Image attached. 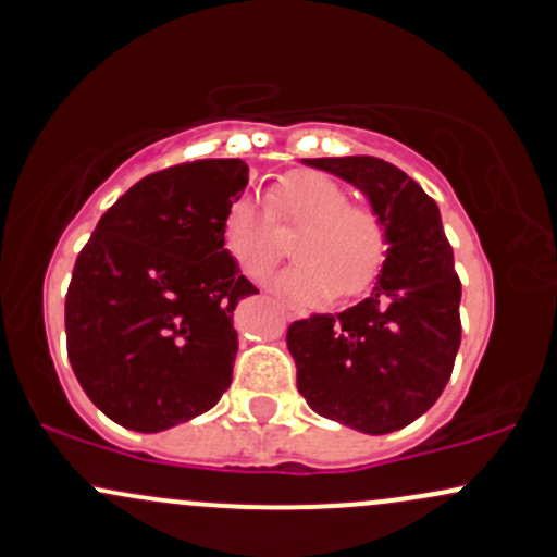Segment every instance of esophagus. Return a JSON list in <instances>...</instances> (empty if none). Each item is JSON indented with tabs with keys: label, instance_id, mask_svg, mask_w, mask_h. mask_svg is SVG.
I'll return each instance as SVG.
<instances>
[{
	"label": "esophagus",
	"instance_id": "1",
	"mask_svg": "<svg viewBox=\"0 0 557 557\" xmlns=\"http://www.w3.org/2000/svg\"><path fill=\"white\" fill-rule=\"evenodd\" d=\"M301 309H294V307H288V318H301Z\"/></svg>",
	"mask_w": 557,
	"mask_h": 557
}]
</instances>
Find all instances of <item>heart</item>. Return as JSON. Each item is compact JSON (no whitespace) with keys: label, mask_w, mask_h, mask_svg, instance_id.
<instances>
[{"label":"heart","mask_w":557,"mask_h":557,"mask_svg":"<svg viewBox=\"0 0 557 557\" xmlns=\"http://www.w3.org/2000/svg\"><path fill=\"white\" fill-rule=\"evenodd\" d=\"M272 215L283 224H304L294 239L298 261L272 277L274 290L290 301H323L336 290L360 294L376 277L386 250L382 221L371 208L349 202L347 189L331 175L318 171L285 175L269 191V208L253 195L230 205L224 243L250 277H263L280 256Z\"/></svg>","instance_id":"obj_1"}]
</instances>
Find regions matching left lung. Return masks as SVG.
Instances as JSON below:
<instances>
[{"label":"left lung","instance_id":"obj_1","mask_svg":"<svg viewBox=\"0 0 557 557\" xmlns=\"http://www.w3.org/2000/svg\"><path fill=\"white\" fill-rule=\"evenodd\" d=\"M301 162L366 195L386 250L360 304L288 327L298 392L314 413L366 435L403 430L435 406L461 342V283L441 210L417 181L379 157Z\"/></svg>","mask_w":557,"mask_h":557}]
</instances>
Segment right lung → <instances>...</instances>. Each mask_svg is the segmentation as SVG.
I'll return each mask as SVG.
<instances>
[{"label": "right lung", "instance_id": "obj_1", "mask_svg": "<svg viewBox=\"0 0 557 557\" xmlns=\"http://www.w3.org/2000/svg\"><path fill=\"white\" fill-rule=\"evenodd\" d=\"M243 160H197L133 184L74 263L66 344L85 395L125 430L162 432L232 384L234 309L256 290L224 248Z\"/></svg>", "mask_w": 557, "mask_h": 557}]
</instances>
